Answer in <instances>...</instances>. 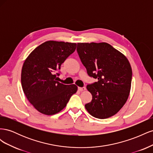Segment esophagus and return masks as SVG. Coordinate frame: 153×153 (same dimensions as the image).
<instances>
[{"label":"esophagus","instance_id":"1","mask_svg":"<svg viewBox=\"0 0 153 153\" xmlns=\"http://www.w3.org/2000/svg\"><path fill=\"white\" fill-rule=\"evenodd\" d=\"M86 89V88L85 87H78V90L80 91H84Z\"/></svg>","mask_w":153,"mask_h":153}]
</instances>
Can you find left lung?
I'll list each match as a JSON object with an SVG mask.
<instances>
[{"label":"left lung","instance_id":"obj_1","mask_svg":"<svg viewBox=\"0 0 153 153\" xmlns=\"http://www.w3.org/2000/svg\"><path fill=\"white\" fill-rule=\"evenodd\" d=\"M76 50L88 75L98 79L87 85L92 99L85 105L86 110L96 118L113 116L130 92L132 70L128 60L106 43H78Z\"/></svg>","mask_w":153,"mask_h":153}]
</instances>
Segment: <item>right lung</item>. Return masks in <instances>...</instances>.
Wrapping results in <instances>:
<instances>
[{"label": "right lung", "mask_w": 153, "mask_h": 153, "mask_svg": "<svg viewBox=\"0 0 153 153\" xmlns=\"http://www.w3.org/2000/svg\"><path fill=\"white\" fill-rule=\"evenodd\" d=\"M76 47V43L48 41L36 48L25 61L21 75L22 89L40 113L50 115L59 112L76 92V85L57 81L61 64Z\"/></svg>", "instance_id": "right-lung-1"}]
</instances>
